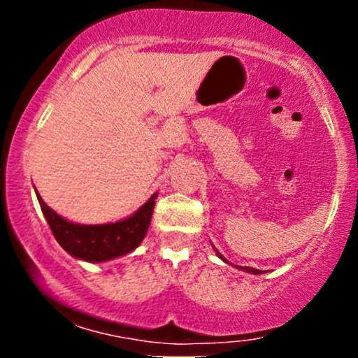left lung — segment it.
I'll return each mask as SVG.
<instances>
[{
	"label": "left lung",
	"instance_id": "left-lung-1",
	"mask_svg": "<svg viewBox=\"0 0 358 358\" xmlns=\"http://www.w3.org/2000/svg\"><path fill=\"white\" fill-rule=\"evenodd\" d=\"M213 249H215V248H213ZM215 252H217V256H219V257L222 259V261H224V262H229L227 259H225L224 256H222V254H220L219 250H217V249H215ZM237 268L242 269V271H245V273H250V274H262V271H259V269H254V268H248V266H237Z\"/></svg>",
	"mask_w": 358,
	"mask_h": 358
}]
</instances>
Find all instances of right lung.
Masks as SVG:
<instances>
[{
	"instance_id": "right-lung-1",
	"label": "right lung",
	"mask_w": 358,
	"mask_h": 358,
	"mask_svg": "<svg viewBox=\"0 0 358 358\" xmlns=\"http://www.w3.org/2000/svg\"><path fill=\"white\" fill-rule=\"evenodd\" d=\"M156 196L158 193H153L145 205L126 219L109 224L85 225L60 217L43 202L40 193L36 192L40 208L62 249L67 250L72 257L94 264L126 256L141 244L150 227Z\"/></svg>"
}]
</instances>
